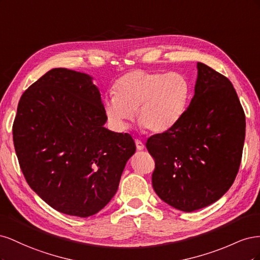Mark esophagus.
<instances>
[{
    "mask_svg": "<svg viewBox=\"0 0 260 260\" xmlns=\"http://www.w3.org/2000/svg\"><path fill=\"white\" fill-rule=\"evenodd\" d=\"M136 146H137V149L138 151H142V149H144V144L141 142L140 140H136Z\"/></svg>",
    "mask_w": 260,
    "mask_h": 260,
    "instance_id": "obj_1",
    "label": "esophagus"
}]
</instances>
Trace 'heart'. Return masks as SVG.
Listing matches in <instances>:
<instances>
[{"instance_id":"obj_1","label":"heart","mask_w":260,"mask_h":260,"mask_svg":"<svg viewBox=\"0 0 260 260\" xmlns=\"http://www.w3.org/2000/svg\"><path fill=\"white\" fill-rule=\"evenodd\" d=\"M190 93V82L183 74L137 69L115 82V95L105 100L104 111L118 131L128 128L136 112L142 127L161 133L175 127L182 118Z\"/></svg>"}]
</instances>
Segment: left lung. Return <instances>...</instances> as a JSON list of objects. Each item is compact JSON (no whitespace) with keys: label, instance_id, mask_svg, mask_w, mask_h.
I'll return each instance as SVG.
<instances>
[{"label":"left lung","instance_id":"8db88e82","mask_svg":"<svg viewBox=\"0 0 260 260\" xmlns=\"http://www.w3.org/2000/svg\"><path fill=\"white\" fill-rule=\"evenodd\" d=\"M191 104L171 129L147 139L155 160L154 191L182 211L218 201L237 177L245 140V114L231 81L198 62Z\"/></svg>","mask_w":260,"mask_h":260}]
</instances>
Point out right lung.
<instances>
[{
    "label": "right lung",
    "mask_w": 260,
    "mask_h": 260,
    "mask_svg": "<svg viewBox=\"0 0 260 260\" xmlns=\"http://www.w3.org/2000/svg\"><path fill=\"white\" fill-rule=\"evenodd\" d=\"M89 75L54 68L22 93L13 141L27 183L62 214L85 218L116 194L136 152L129 133H116Z\"/></svg>",
    "instance_id": "add662e5"
}]
</instances>
